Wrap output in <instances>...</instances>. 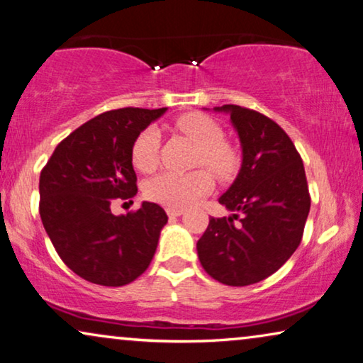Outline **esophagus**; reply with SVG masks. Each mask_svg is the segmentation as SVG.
<instances>
[{"instance_id": "34e87169", "label": "esophagus", "mask_w": 363, "mask_h": 363, "mask_svg": "<svg viewBox=\"0 0 363 363\" xmlns=\"http://www.w3.org/2000/svg\"><path fill=\"white\" fill-rule=\"evenodd\" d=\"M166 213L169 216H181L184 213L182 208H174V207H166Z\"/></svg>"}]
</instances>
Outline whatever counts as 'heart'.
<instances>
[{
  "label": "heart",
  "mask_w": 363,
  "mask_h": 363,
  "mask_svg": "<svg viewBox=\"0 0 363 363\" xmlns=\"http://www.w3.org/2000/svg\"><path fill=\"white\" fill-rule=\"evenodd\" d=\"M176 128L199 147L196 166H207L218 177H228L238 166L236 151L225 142L223 128L207 113L189 112L177 117ZM160 130L148 127L142 130L132 145V163L140 172H153L160 163ZM213 187L212 174L197 169L186 174L161 172L145 184V196L166 207L184 208L207 196Z\"/></svg>",
  "instance_id": "1"
}]
</instances>
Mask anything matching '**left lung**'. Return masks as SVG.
Returning <instances> with one entry per match:
<instances>
[{
    "instance_id": "left-lung-1",
    "label": "left lung",
    "mask_w": 363,
    "mask_h": 363,
    "mask_svg": "<svg viewBox=\"0 0 363 363\" xmlns=\"http://www.w3.org/2000/svg\"><path fill=\"white\" fill-rule=\"evenodd\" d=\"M213 111L230 116L242 163L235 182L218 199L233 215L210 218L197 241V254L210 277L245 286L277 272L296 251L311 199L301 156L282 127L241 106ZM240 214L236 225L233 220Z\"/></svg>"
}]
</instances>
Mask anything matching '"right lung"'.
Masks as SVG:
<instances>
[{"mask_svg":"<svg viewBox=\"0 0 363 363\" xmlns=\"http://www.w3.org/2000/svg\"><path fill=\"white\" fill-rule=\"evenodd\" d=\"M164 112L125 107L101 113L62 140L40 172L43 228L62 261L91 284L127 285L155 256L164 210L143 202L137 212L113 215L111 203L137 194L132 145Z\"/></svg>","mask_w":363,"mask_h":363,"instance_id":"right-lung-1","label":"right lung"}]
</instances>
